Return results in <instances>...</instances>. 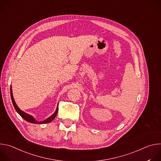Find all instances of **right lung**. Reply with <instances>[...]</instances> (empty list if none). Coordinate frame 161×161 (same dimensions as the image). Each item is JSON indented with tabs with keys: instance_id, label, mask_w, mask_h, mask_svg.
<instances>
[{
	"instance_id": "add662e5",
	"label": "right lung",
	"mask_w": 161,
	"mask_h": 161,
	"mask_svg": "<svg viewBox=\"0 0 161 161\" xmlns=\"http://www.w3.org/2000/svg\"><path fill=\"white\" fill-rule=\"evenodd\" d=\"M11 100H12V103H13V104L14 106V109H16V111H17V113L19 114V115L24 119V120H25L26 121L29 122H31V123H32V124H47V123H49L50 122H52L55 118V117L57 116V114L58 113V106H57V109L56 111H55V113L52 114V115L51 117H50L49 118H48L47 119H46L44 121H37L36 120V119L31 115H30V114L25 113L24 111H21L19 108L18 106H17V104H16L15 101H14V99L13 98V92H12V88H11Z\"/></svg>"
}]
</instances>
